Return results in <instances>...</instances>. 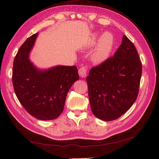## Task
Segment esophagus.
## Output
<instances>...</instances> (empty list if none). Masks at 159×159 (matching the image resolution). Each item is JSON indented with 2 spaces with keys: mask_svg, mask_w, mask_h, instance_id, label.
I'll return each instance as SVG.
<instances>
[{
  "mask_svg": "<svg viewBox=\"0 0 159 159\" xmlns=\"http://www.w3.org/2000/svg\"><path fill=\"white\" fill-rule=\"evenodd\" d=\"M79 75L81 78H85L87 76V68L85 67H81L79 70Z\"/></svg>",
  "mask_w": 159,
  "mask_h": 159,
  "instance_id": "esophagus-1",
  "label": "esophagus"
}]
</instances>
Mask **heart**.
Masks as SVG:
<instances>
[{
    "label": "heart",
    "mask_w": 159,
    "mask_h": 159,
    "mask_svg": "<svg viewBox=\"0 0 159 159\" xmlns=\"http://www.w3.org/2000/svg\"><path fill=\"white\" fill-rule=\"evenodd\" d=\"M114 43V36L110 32H105L101 36L98 32L93 33L88 42L89 48L97 45L92 55V61L97 64L106 61L113 50Z\"/></svg>",
    "instance_id": "obj_1"
}]
</instances>
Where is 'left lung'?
Returning <instances> with one entry per match:
<instances>
[{
  "mask_svg": "<svg viewBox=\"0 0 159 159\" xmlns=\"http://www.w3.org/2000/svg\"><path fill=\"white\" fill-rule=\"evenodd\" d=\"M141 74L137 50L131 40L123 36L114 57L90 70L86 79L94 116L110 121L125 114L137 98Z\"/></svg>",
  "mask_w": 159,
  "mask_h": 159,
  "instance_id": "1",
  "label": "left lung"
}]
</instances>
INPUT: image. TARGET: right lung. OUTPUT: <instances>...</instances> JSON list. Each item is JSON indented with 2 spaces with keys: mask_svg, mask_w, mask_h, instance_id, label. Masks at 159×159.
Returning <instances> with one entry per match:
<instances>
[{
  "mask_svg": "<svg viewBox=\"0 0 159 159\" xmlns=\"http://www.w3.org/2000/svg\"><path fill=\"white\" fill-rule=\"evenodd\" d=\"M39 33L28 38L16 55L12 71L15 94L26 111L42 120L58 118L74 82L79 79L76 66H57L41 70L30 61V54Z\"/></svg>",
  "mask_w": 159,
  "mask_h": 159,
  "instance_id": "1",
  "label": "right lung"
}]
</instances>
